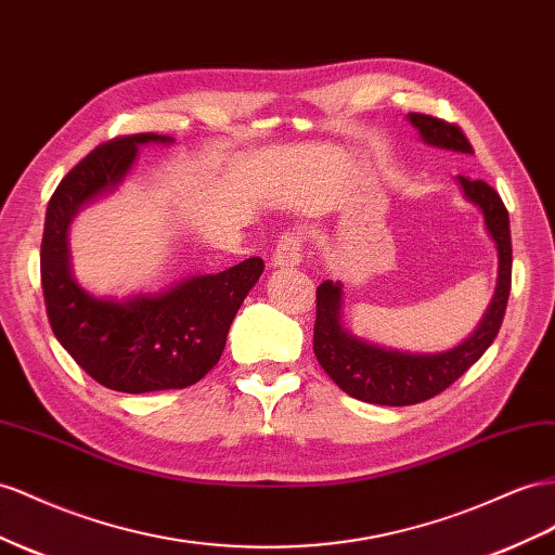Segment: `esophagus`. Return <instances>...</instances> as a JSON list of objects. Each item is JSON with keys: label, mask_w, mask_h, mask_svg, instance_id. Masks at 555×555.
<instances>
[{"label": "esophagus", "mask_w": 555, "mask_h": 555, "mask_svg": "<svg viewBox=\"0 0 555 555\" xmlns=\"http://www.w3.org/2000/svg\"><path fill=\"white\" fill-rule=\"evenodd\" d=\"M301 254H304V243L298 241L294 233L282 235L271 257V266L275 268H292L301 263Z\"/></svg>", "instance_id": "obj_1"}]
</instances>
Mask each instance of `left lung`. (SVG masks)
<instances>
[{
    "label": "left lung",
    "instance_id": "1",
    "mask_svg": "<svg viewBox=\"0 0 555 555\" xmlns=\"http://www.w3.org/2000/svg\"><path fill=\"white\" fill-rule=\"evenodd\" d=\"M409 121L421 132V138L439 149L474 154L469 140L455 126L429 114H409ZM457 182L467 201L481 207L486 229L498 245L500 271L495 296L483 314L476 332L460 343L457 348L434 354L401 352L373 346L362 338H354L340 322L343 289L340 282L324 280L318 287V318H314L312 350L322 369L328 373L343 392L380 406H411L441 395L451 387L464 371L476 364L481 354L495 340L508 292H512V231H508V212L500 193L488 186L483 179H469L457 175Z\"/></svg>",
    "mask_w": 555,
    "mask_h": 555
}]
</instances>
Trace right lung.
<instances>
[{"mask_svg": "<svg viewBox=\"0 0 555 555\" xmlns=\"http://www.w3.org/2000/svg\"><path fill=\"white\" fill-rule=\"evenodd\" d=\"M149 142L172 138L140 132L93 149L57 184L41 237V287L55 338L93 380L128 395L198 383L219 362L235 312L263 273V261L251 257L126 301L79 287L69 268V223L79 207L121 184L138 146Z\"/></svg>", "mask_w": 555, "mask_h": 555, "instance_id": "right-lung-1", "label": "right lung"}]
</instances>
